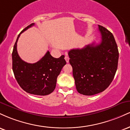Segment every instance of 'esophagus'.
Wrapping results in <instances>:
<instances>
[{
  "mask_svg": "<svg viewBox=\"0 0 130 130\" xmlns=\"http://www.w3.org/2000/svg\"><path fill=\"white\" fill-rule=\"evenodd\" d=\"M65 60H66V62H67V63H68V62H69V57H68V56H67V55H66V56L65 57Z\"/></svg>",
  "mask_w": 130,
  "mask_h": 130,
  "instance_id": "obj_1",
  "label": "esophagus"
}]
</instances>
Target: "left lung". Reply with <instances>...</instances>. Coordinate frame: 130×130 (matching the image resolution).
<instances>
[{
  "label": "left lung",
  "instance_id": "obj_1",
  "mask_svg": "<svg viewBox=\"0 0 130 130\" xmlns=\"http://www.w3.org/2000/svg\"><path fill=\"white\" fill-rule=\"evenodd\" d=\"M101 43L86 45L82 49L68 52L70 63L77 92L84 95H93L109 87L117 69L119 51L112 34L98 26Z\"/></svg>",
  "mask_w": 130,
  "mask_h": 130
}]
</instances>
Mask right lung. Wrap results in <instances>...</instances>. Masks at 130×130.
<instances>
[{"label": "right lung", "mask_w": 130, "mask_h": 130, "mask_svg": "<svg viewBox=\"0 0 130 130\" xmlns=\"http://www.w3.org/2000/svg\"><path fill=\"white\" fill-rule=\"evenodd\" d=\"M32 23L19 34L13 47L12 68L18 83L27 93L44 96L51 93L56 86L57 78L66 64L62 55L60 57H53L47 51L39 61L29 63L22 60L17 51V42L21 34L34 26Z\"/></svg>", "instance_id": "right-lung-1"}]
</instances>
